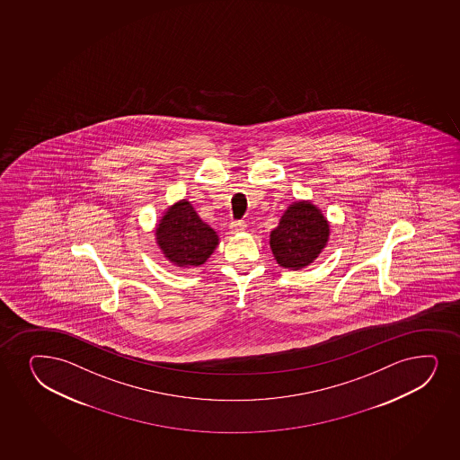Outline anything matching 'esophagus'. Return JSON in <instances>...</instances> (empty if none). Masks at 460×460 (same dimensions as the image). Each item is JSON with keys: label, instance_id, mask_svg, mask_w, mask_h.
Returning <instances> with one entry per match:
<instances>
[{"label": "esophagus", "instance_id": "obj_1", "mask_svg": "<svg viewBox=\"0 0 460 460\" xmlns=\"http://www.w3.org/2000/svg\"><path fill=\"white\" fill-rule=\"evenodd\" d=\"M245 227H247V224L243 221H234L232 222V226H230V232L233 233V234H238V233H243V230H245Z\"/></svg>", "mask_w": 460, "mask_h": 460}]
</instances>
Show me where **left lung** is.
Segmentation results:
<instances>
[{"mask_svg":"<svg viewBox=\"0 0 460 460\" xmlns=\"http://www.w3.org/2000/svg\"><path fill=\"white\" fill-rule=\"evenodd\" d=\"M330 222L312 201H295L270 233V249L282 269L302 270L312 265L327 247Z\"/></svg>","mask_w":460,"mask_h":460,"instance_id":"1","label":"left lung"}]
</instances>
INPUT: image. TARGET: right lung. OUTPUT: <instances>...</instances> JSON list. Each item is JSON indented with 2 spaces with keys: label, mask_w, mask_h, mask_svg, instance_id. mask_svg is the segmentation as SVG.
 I'll use <instances>...</instances> for the list:
<instances>
[{
  "label": "right lung",
  "mask_w": 460,
  "mask_h": 460,
  "mask_svg": "<svg viewBox=\"0 0 460 460\" xmlns=\"http://www.w3.org/2000/svg\"><path fill=\"white\" fill-rule=\"evenodd\" d=\"M154 233L161 253L170 264L181 270L206 264L219 245L217 233L202 221L187 199L167 207Z\"/></svg>",
  "instance_id": "obj_1"
}]
</instances>
